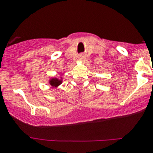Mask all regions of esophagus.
<instances>
[{"mask_svg":"<svg viewBox=\"0 0 153 153\" xmlns=\"http://www.w3.org/2000/svg\"><path fill=\"white\" fill-rule=\"evenodd\" d=\"M81 57H83V56H81ZM80 59H82V58H80Z\"/></svg>","mask_w":153,"mask_h":153,"instance_id":"34e87169","label":"esophagus"}]
</instances>
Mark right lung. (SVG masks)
<instances>
[{
	"label": "right lung",
	"mask_w": 153,
	"mask_h": 153,
	"mask_svg": "<svg viewBox=\"0 0 153 153\" xmlns=\"http://www.w3.org/2000/svg\"><path fill=\"white\" fill-rule=\"evenodd\" d=\"M62 78H61V79H59L58 78H51L49 80V84L51 86H53V87H57V86H59L60 84L62 83Z\"/></svg>",
	"instance_id": "obj_1"
}]
</instances>
